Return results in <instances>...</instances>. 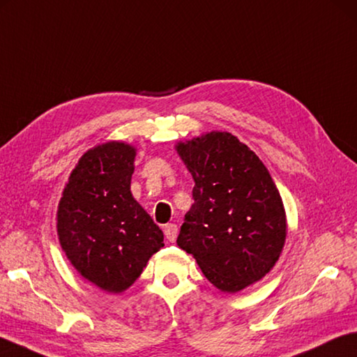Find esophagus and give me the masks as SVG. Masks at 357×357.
Segmentation results:
<instances>
[{
  "mask_svg": "<svg viewBox=\"0 0 357 357\" xmlns=\"http://www.w3.org/2000/svg\"><path fill=\"white\" fill-rule=\"evenodd\" d=\"M164 232H165V237H167L168 242H174V241H176V236H178V226L174 223L165 225Z\"/></svg>",
  "mask_w": 357,
  "mask_h": 357,
  "instance_id": "1",
  "label": "esophagus"
}]
</instances>
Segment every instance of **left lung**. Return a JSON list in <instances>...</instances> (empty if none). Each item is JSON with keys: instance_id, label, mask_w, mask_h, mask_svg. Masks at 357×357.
I'll use <instances>...</instances> for the list:
<instances>
[{"instance_id": "1", "label": "left lung", "mask_w": 357, "mask_h": 357, "mask_svg": "<svg viewBox=\"0 0 357 357\" xmlns=\"http://www.w3.org/2000/svg\"><path fill=\"white\" fill-rule=\"evenodd\" d=\"M176 151L195 181L179 248L222 291L236 294L262 280L287 236L286 211L267 167L229 132L179 142Z\"/></svg>"}]
</instances>
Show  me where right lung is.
I'll use <instances>...</instances> for the list:
<instances>
[{"label":"right lung","mask_w":357,"mask_h":357,"mask_svg":"<svg viewBox=\"0 0 357 357\" xmlns=\"http://www.w3.org/2000/svg\"><path fill=\"white\" fill-rule=\"evenodd\" d=\"M135 148L106 142L89 150L71 172L57 209L63 252L84 280L120 294L132 286L164 232L131 193Z\"/></svg>","instance_id":"add662e5"}]
</instances>
